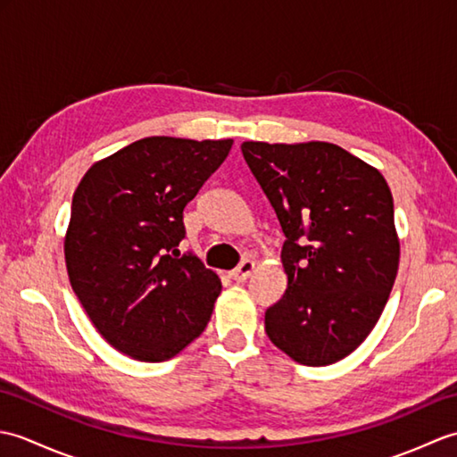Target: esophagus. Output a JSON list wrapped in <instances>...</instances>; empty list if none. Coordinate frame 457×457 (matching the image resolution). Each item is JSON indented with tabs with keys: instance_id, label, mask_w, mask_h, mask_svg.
<instances>
[{
	"instance_id": "34e87169",
	"label": "esophagus",
	"mask_w": 457,
	"mask_h": 457,
	"mask_svg": "<svg viewBox=\"0 0 457 457\" xmlns=\"http://www.w3.org/2000/svg\"><path fill=\"white\" fill-rule=\"evenodd\" d=\"M253 269H255V261L244 259L234 270H231L229 277L234 278V280H237V283H244V280H247L251 277V273H253Z\"/></svg>"
}]
</instances>
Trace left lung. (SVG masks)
I'll return each instance as SVG.
<instances>
[{"label":"left lung","instance_id":"8db88e82","mask_svg":"<svg viewBox=\"0 0 457 457\" xmlns=\"http://www.w3.org/2000/svg\"><path fill=\"white\" fill-rule=\"evenodd\" d=\"M241 153L287 237L288 287L265 332L298 363H336L375 328L399 270L389 184L334 143L245 141Z\"/></svg>","mask_w":457,"mask_h":457}]
</instances>
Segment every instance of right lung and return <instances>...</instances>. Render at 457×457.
Instances as JSON below:
<instances>
[{
	"mask_svg": "<svg viewBox=\"0 0 457 457\" xmlns=\"http://www.w3.org/2000/svg\"><path fill=\"white\" fill-rule=\"evenodd\" d=\"M234 141L145 137L102 159L72 196L64 259L102 337L139 361H167L208 326L221 283L184 239V206Z\"/></svg>",
	"mask_w": 457,
	"mask_h": 457,
	"instance_id": "1",
	"label": "right lung"
}]
</instances>
